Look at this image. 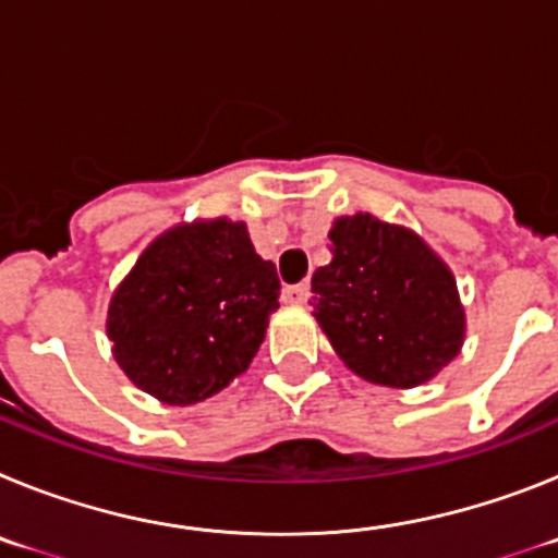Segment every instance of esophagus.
Returning a JSON list of instances; mask_svg holds the SVG:
<instances>
[{"label": "esophagus", "mask_w": 558, "mask_h": 558, "mask_svg": "<svg viewBox=\"0 0 558 558\" xmlns=\"http://www.w3.org/2000/svg\"><path fill=\"white\" fill-rule=\"evenodd\" d=\"M308 294H311L308 283L286 286V289H283V300H286V303H289V305H305V303H308Z\"/></svg>", "instance_id": "esophagus-1"}]
</instances>
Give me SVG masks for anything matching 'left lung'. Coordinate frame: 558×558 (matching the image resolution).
I'll use <instances>...</instances> for the list:
<instances>
[{
  "mask_svg": "<svg viewBox=\"0 0 558 558\" xmlns=\"http://www.w3.org/2000/svg\"><path fill=\"white\" fill-rule=\"evenodd\" d=\"M330 264L311 278L314 319L344 366L391 389L428 384L461 353L453 272L420 233L373 214L333 219Z\"/></svg>",
  "mask_w": 558,
  "mask_h": 558,
  "instance_id": "left-lung-1",
  "label": "left lung"
}]
</instances>
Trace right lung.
Masks as SVG:
<instances>
[{"instance_id": "1", "label": "right lung", "mask_w": 558, "mask_h": 558, "mask_svg": "<svg viewBox=\"0 0 558 558\" xmlns=\"http://www.w3.org/2000/svg\"><path fill=\"white\" fill-rule=\"evenodd\" d=\"M278 298L275 264L255 253L247 225L180 222L147 244L113 291L110 353L160 403H199L253 364Z\"/></svg>"}]
</instances>
